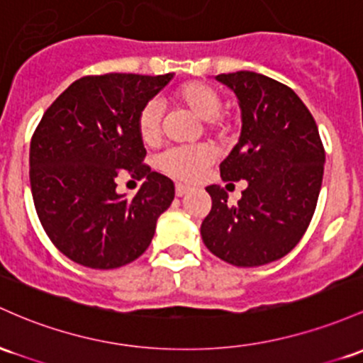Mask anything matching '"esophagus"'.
<instances>
[{
	"instance_id": "1",
	"label": "esophagus",
	"mask_w": 363,
	"mask_h": 363,
	"mask_svg": "<svg viewBox=\"0 0 363 363\" xmlns=\"http://www.w3.org/2000/svg\"><path fill=\"white\" fill-rule=\"evenodd\" d=\"M188 193H189V188H188V186L179 184V182H177V184H175V194H177L179 198L184 196V194H188Z\"/></svg>"
}]
</instances>
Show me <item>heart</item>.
Here are the masks:
<instances>
[{
	"label": "heart",
	"instance_id": "1",
	"mask_svg": "<svg viewBox=\"0 0 363 363\" xmlns=\"http://www.w3.org/2000/svg\"><path fill=\"white\" fill-rule=\"evenodd\" d=\"M174 99L181 105L188 106L194 115L206 122L208 130L224 138L229 130L230 122L225 117L222 106L224 99L220 93L212 84L201 81H188L177 86L174 91ZM163 121V108L158 99H150L139 110L136 118L138 134L145 145H155L160 138ZM215 153L208 145H193V146H174L165 150L158 157L157 165L162 172L172 175L181 181H196L203 169L210 165Z\"/></svg>",
	"mask_w": 363,
	"mask_h": 363
}]
</instances>
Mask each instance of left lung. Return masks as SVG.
I'll return each instance as SVG.
<instances>
[{
	"label": "left lung",
	"mask_w": 363,
	"mask_h": 363,
	"mask_svg": "<svg viewBox=\"0 0 363 363\" xmlns=\"http://www.w3.org/2000/svg\"><path fill=\"white\" fill-rule=\"evenodd\" d=\"M236 93L241 136L220 163L222 181H248L238 205L220 186L206 188L212 210L201 238L215 257L258 267L288 255L315 212L325 151L317 123L291 87L257 72L217 75Z\"/></svg>",
	"instance_id": "8db88e82"
}]
</instances>
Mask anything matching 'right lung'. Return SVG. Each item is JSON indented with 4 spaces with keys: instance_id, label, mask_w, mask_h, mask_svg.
<instances>
[{
    "instance_id": "1",
    "label": "right lung",
    "mask_w": 363,
    "mask_h": 363,
    "mask_svg": "<svg viewBox=\"0 0 363 363\" xmlns=\"http://www.w3.org/2000/svg\"><path fill=\"white\" fill-rule=\"evenodd\" d=\"M174 74L86 75L45 111L30 139L35 212L51 242L79 265L117 269L141 257L174 182L151 172L136 118ZM125 169L145 182L134 199L114 191Z\"/></svg>"
}]
</instances>
